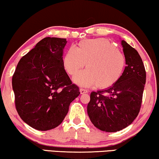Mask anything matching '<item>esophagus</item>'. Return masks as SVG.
Returning <instances> with one entry per match:
<instances>
[{"label":"esophagus","mask_w":159,"mask_h":159,"mask_svg":"<svg viewBox=\"0 0 159 159\" xmlns=\"http://www.w3.org/2000/svg\"><path fill=\"white\" fill-rule=\"evenodd\" d=\"M80 93H81V94H85V93H87V89H83V88H80Z\"/></svg>","instance_id":"obj_1"}]
</instances>
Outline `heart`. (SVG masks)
<instances>
[{
	"mask_svg": "<svg viewBox=\"0 0 159 159\" xmlns=\"http://www.w3.org/2000/svg\"><path fill=\"white\" fill-rule=\"evenodd\" d=\"M83 72L74 77L81 86L96 85L101 89L113 85L121 77L125 64L123 54L105 38L80 41L77 49L71 47L63 58V66L67 74L75 75L84 67Z\"/></svg>",
	"mask_w": 159,
	"mask_h": 159,
	"instance_id": "obj_1",
	"label": "heart"
}]
</instances>
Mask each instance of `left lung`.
Here are the masks:
<instances>
[{
	"mask_svg": "<svg viewBox=\"0 0 159 159\" xmlns=\"http://www.w3.org/2000/svg\"><path fill=\"white\" fill-rule=\"evenodd\" d=\"M121 45L126 64L121 77L112 86L92 92L87 105L93 125L109 133L128 127L138 116L146 84V70L139 52L124 40Z\"/></svg>",
	"mask_w": 159,
	"mask_h": 159,
	"instance_id": "obj_1",
	"label": "left lung"
}]
</instances>
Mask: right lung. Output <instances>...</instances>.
I'll return each instance as SVG.
<instances>
[{
    "mask_svg": "<svg viewBox=\"0 0 159 159\" xmlns=\"http://www.w3.org/2000/svg\"><path fill=\"white\" fill-rule=\"evenodd\" d=\"M66 39L46 37L20 59L12 78L18 115L31 128L48 130L62 123L80 94L63 66Z\"/></svg>",
    "mask_w": 159,
    "mask_h": 159,
    "instance_id": "obj_1",
    "label": "right lung"
}]
</instances>
